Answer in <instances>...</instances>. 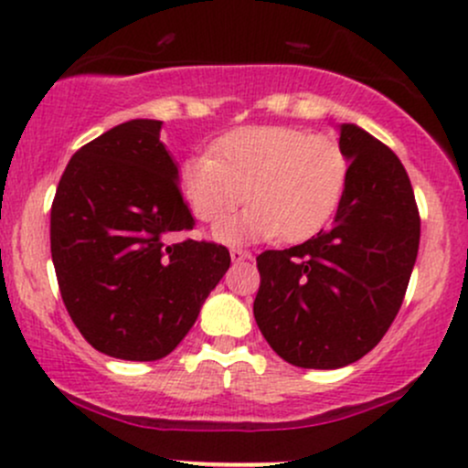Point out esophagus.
Returning <instances> with one entry per match:
<instances>
[{
	"label": "esophagus",
	"mask_w": 468,
	"mask_h": 468,
	"mask_svg": "<svg viewBox=\"0 0 468 468\" xmlns=\"http://www.w3.org/2000/svg\"><path fill=\"white\" fill-rule=\"evenodd\" d=\"M230 260L233 261H244V260H253V255L244 249H230Z\"/></svg>",
	"instance_id": "34e87169"
}]
</instances>
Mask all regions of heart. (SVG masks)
Listing matches in <instances>:
<instances>
[{
  "label": "heart",
  "instance_id": "heart-1",
  "mask_svg": "<svg viewBox=\"0 0 468 468\" xmlns=\"http://www.w3.org/2000/svg\"><path fill=\"white\" fill-rule=\"evenodd\" d=\"M346 182L340 142L280 124L233 128L213 142L210 155L188 157L179 173L184 197L202 222H219L244 197L250 202L213 230L224 244L313 238L335 215Z\"/></svg>",
  "mask_w": 468,
  "mask_h": 468
}]
</instances>
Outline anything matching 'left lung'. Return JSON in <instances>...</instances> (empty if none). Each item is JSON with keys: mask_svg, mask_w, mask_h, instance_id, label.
<instances>
[{"mask_svg": "<svg viewBox=\"0 0 468 468\" xmlns=\"http://www.w3.org/2000/svg\"><path fill=\"white\" fill-rule=\"evenodd\" d=\"M348 182L331 229L264 250L253 315L282 359L340 368L393 324L420 246V215L402 162L356 124H340Z\"/></svg>", "mask_w": 468, "mask_h": 468, "instance_id": "obj_1", "label": "left lung"}]
</instances>
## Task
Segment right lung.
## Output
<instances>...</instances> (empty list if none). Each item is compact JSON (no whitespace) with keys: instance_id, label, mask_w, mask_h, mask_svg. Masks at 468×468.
Instances as JSON below:
<instances>
[{"instance_id":"obj_1","label":"right lung","mask_w":468,"mask_h":468,"mask_svg":"<svg viewBox=\"0 0 468 468\" xmlns=\"http://www.w3.org/2000/svg\"><path fill=\"white\" fill-rule=\"evenodd\" d=\"M162 122L131 120L81 146L50 208V253L66 311L100 353L166 357L230 266L213 242L168 244L195 219Z\"/></svg>"}]
</instances>
